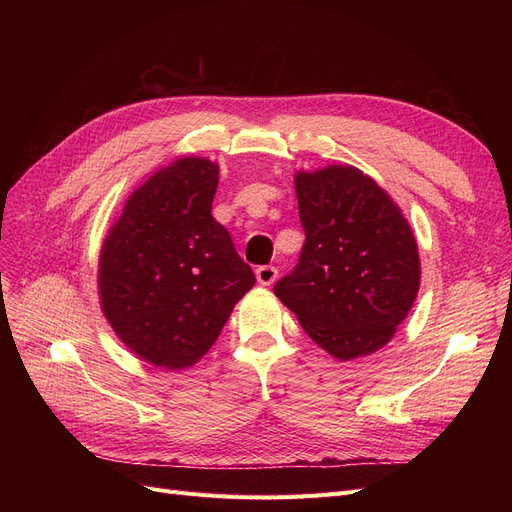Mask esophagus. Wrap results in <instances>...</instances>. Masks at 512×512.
<instances>
[{"instance_id": "34e87169", "label": "esophagus", "mask_w": 512, "mask_h": 512, "mask_svg": "<svg viewBox=\"0 0 512 512\" xmlns=\"http://www.w3.org/2000/svg\"><path fill=\"white\" fill-rule=\"evenodd\" d=\"M256 280L262 286H271L277 280V269L273 265H265L256 269Z\"/></svg>"}]
</instances>
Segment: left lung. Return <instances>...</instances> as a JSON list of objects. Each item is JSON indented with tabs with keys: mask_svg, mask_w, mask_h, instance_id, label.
<instances>
[{
	"mask_svg": "<svg viewBox=\"0 0 512 512\" xmlns=\"http://www.w3.org/2000/svg\"><path fill=\"white\" fill-rule=\"evenodd\" d=\"M305 243L273 292L303 331L339 361L391 342L421 286L408 220L380 185L354 166L297 173Z\"/></svg>",
	"mask_w": 512,
	"mask_h": 512,
	"instance_id": "1",
	"label": "left lung"
}]
</instances>
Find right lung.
<instances>
[{
  "label": "right lung",
  "instance_id": "1",
  "mask_svg": "<svg viewBox=\"0 0 512 512\" xmlns=\"http://www.w3.org/2000/svg\"><path fill=\"white\" fill-rule=\"evenodd\" d=\"M218 164L179 158L134 190L100 250L102 312L138 359L183 369L203 356L254 271L213 220Z\"/></svg>",
  "mask_w": 512,
  "mask_h": 512
}]
</instances>
